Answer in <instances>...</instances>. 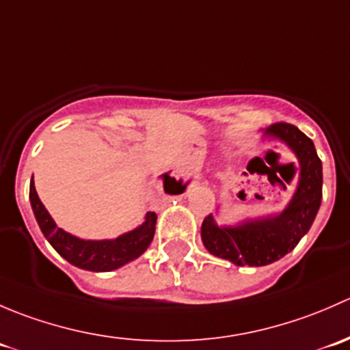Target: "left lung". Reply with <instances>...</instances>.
<instances>
[{
	"label": "left lung",
	"mask_w": 350,
	"mask_h": 350,
	"mask_svg": "<svg viewBox=\"0 0 350 350\" xmlns=\"http://www.w3.org/2000/svg\"><path fill=\"white\" fill-rule=\"evenodd\" d=\"M264 140L288 146L299 164L298 185L283 211L245 218L235 225H218L208 215L201 225L206 250L235 266H267L291 252L312 227L322 203V161L312 139L289 123H274L262 130Z\"/></svg>",
	"instance_id": "left-lung-1"
}]
</instances>
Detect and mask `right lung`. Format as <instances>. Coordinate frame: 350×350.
Segmentation results:
<instances>
[{
  "mask_svg": "<svg viewBox=\"0 0 350 350\" xmlns=\"http://www.w3.org/2000/svg\"><path fill=\"white\" fill-rule=\"evenodd\" d=\"M165 179H171V185H165L164 191L169 195H179L186 189L188 183H183L181 179L176 181L169 174H164ZM30 203L33 210L35 220L40 227L42 234L47 239L49 243L61 254L62 257L72 266L84 271H93V273H108L115 271L125 264L132 262L137 257L142 256L147 247L152 242L155 234V221L157 215L154 211H147L146 218L139 227L133 230L125 232L115 239H103V241H86L76 235L69 234L64 228L57 227L54 218L44 206L40 198L35 189L33 178L30 181Z\"/></svg>",
  "mask_w": 350,
  "mask_h": 350,
  "instance_id": "1",
  "label": "right lung"
}]
</instances>
